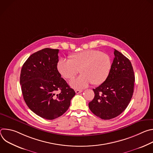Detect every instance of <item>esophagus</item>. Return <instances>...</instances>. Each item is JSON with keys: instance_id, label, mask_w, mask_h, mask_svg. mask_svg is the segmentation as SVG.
<instances>
[{"instance_id": "esophagus-1", "label": "esophagus", "mask_w": 153, "mask_h": 153, "mask_svg": "<svg viewBox=\"0 0 153 153\" xmlns=\"http://www.w3.org/2000/svg\"><path fill=\"white\" fill-rule=\"evenodd\" d=\"M75 92H76V94H79V93H82V90H76L75 91Z\"/></svg>"}]
</instances>
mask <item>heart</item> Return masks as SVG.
<instances>
[{"instance_id": "b5f03b06", "label": "heart", "mask_w": 153, "mask_h": 153, "mask_svg": "<svg viewBox=\"0 0 153 153\" xmlns=\"http://www.w3.org/2000/svg\"><path fill=\"white\" fill-rule=\"evenodd\" d=\"M111 60L108 54L100 51L88 50L70 55L68 60L60 59L57 69L65 79L71 80L78 73L81 75L70 82L74 88H83L91 83L98 86L103 83L110 74Z\"/></svg>"}]
</instances>
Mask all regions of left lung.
Instances as JSON below:
<instances>
[{
	"instance_id": "obj_1",
	"label": "left lung",
	"mask_w": 153,
	"mask_h": 153,
	"mask_svg": "<svg viewBox=\"0 0 153 153\" xmlns=\"http://www.w3.org/2000/svg\"><path fill=\"white\" fill-rule=\"evenodd\" d=\"M114 58L106 80L93 89L95 96L88 103L91 112L104 120L120 115L128 106L134 92L135 77L129 60L114 50Z\"/></svg>"
}]
</instances>
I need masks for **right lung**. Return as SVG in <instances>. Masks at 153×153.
<instances>
[{"mask_svg": "<svg viewBox=\"0 0 153 153\" xmlns=\"http://www.w3.org/2000/svg\"><path fill=\"white\" fill-rule=\"evenodd\" d=\"M59 50L44 48L31 54L21 70L20 83L30 110L48 120L66 112L76 93L57 69ZM59 91L58 94H56Z\"/></svg>", "mask_w": 153, "mask_h": 153, "instance_id": "1", "label": "right lung"}]
</instances>
